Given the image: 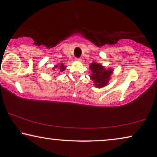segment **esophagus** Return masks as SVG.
Segmentation results:
<instances>
[{
    "label": "esophagus",
    "mask_w": 157,
    "mask_h": 157,
    "mask_svg": "<svg viewBox=\"0 0 157 157\" xmlns=\"http://www.w3.org/2000/svg\"><path fill=\"white\" fill-rule=\"evenodd\" d=\"M81 59H81L80 58H75V60H76V61H81Z\"/></svg>",
    "instance_id": "esophagus-1"
}]
</instances>
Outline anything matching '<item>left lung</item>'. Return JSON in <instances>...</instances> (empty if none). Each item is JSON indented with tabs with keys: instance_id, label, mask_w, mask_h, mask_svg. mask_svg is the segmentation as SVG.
Returning a JSON list of instances; mask_svg holds the SVG:
<instances>
[{
	"instance_id": "1",
	"label": "left lung",
	"mask_w": 157,
	"mask_h": 157,
	"mask_svg": "<svg viewBox=\"0 0 157 157\" xmlns=\"http://www.w3.org/2000/svg\"><path fill=\"white\" fill-rule=\"evenodd\" d=\"M90 69L92 71L90 77L95 82V86L98 88L106 86L113 71L111 69L106 70L101 64L95 62H93L90 65Z\"/></svg>"
}]
</instances>
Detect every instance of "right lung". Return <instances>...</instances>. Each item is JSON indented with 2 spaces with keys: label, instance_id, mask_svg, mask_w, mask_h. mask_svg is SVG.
<instances>
[{
  "label": "right lung",
  "instance_id": "add662e5",
  "mask_svg": "<svg viewBox=\"0 0 157 157\" xmlns=\"http://www.w3.org/2000/svg\"><path fill=\"white\" fill-rule=\"evenodd\" d=\"M58 66H59V65H56V66H55V67L53 68V70L56 69V68H58ZM59 69H60V71H64L65 70V67L64 66V64H61L60 65H59Z\"/></svg>",
  "mask_w": 157,
  "mask_h": 157
}]
</instances>
